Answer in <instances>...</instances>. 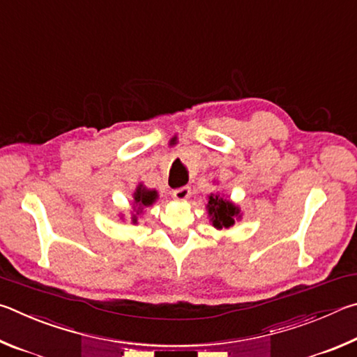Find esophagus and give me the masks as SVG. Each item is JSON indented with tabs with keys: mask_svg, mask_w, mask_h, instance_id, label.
<instances>
[{
	"mask_svg": "<svg viewBox=\"0 0 357 357\" xmlns=\"http://www.w3.org/2000/svg\"><path fill=\"white\" fill-rule=\"evenodd\" d=\"M190 187H187V185H184V187H179V189H176V190H173V198L176 202H185L187 198H190Z\"/></svg>",
	"mask_w": 357,
	"mask_h": 357,
	"instance_id": "obj_1",
	"label": "esophagus"
}]
</instances>
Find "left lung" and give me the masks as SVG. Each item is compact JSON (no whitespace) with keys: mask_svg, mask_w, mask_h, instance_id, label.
Masks as SVG:
<instances>
[{"mask_svg":"<svg viewBox=\"0 0 357 357\" xmlns=\"http://www.w3.org/2000/svg\"><path fill=\"white\" fill-rule=\"evenodd\" d=\"M206 211L211 225L217 229H228L234 225V222L241 220L243 213L236 203L229 200V197L223 193L214 192L208 195Z\"/></svg>","mask_w":357,"mask_h":357,"instance_id":"left-lung-1","label":"left lung"}]
</instances>
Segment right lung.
<instances>
[{"label": "right lung", "mask_w": 357, "mask_h": 357, "mask_svg": "<svg viewBox=\"0 0 357 357\" xmlns=\"http://www.w3.org/2000/svg\"><path fill=\"white\" fill-rule=\"evenodd\" d=\"M134 200H132V208H130V223L137 225L138 223V217L143 214L144 208L153 206V204L159 200V192L155 189H148L146 185H143L142 183L137 185L135 192L132 193ZM123 219V217H121Z\"/></svg>", "instance_id": "add662e5"}]
</instances>
